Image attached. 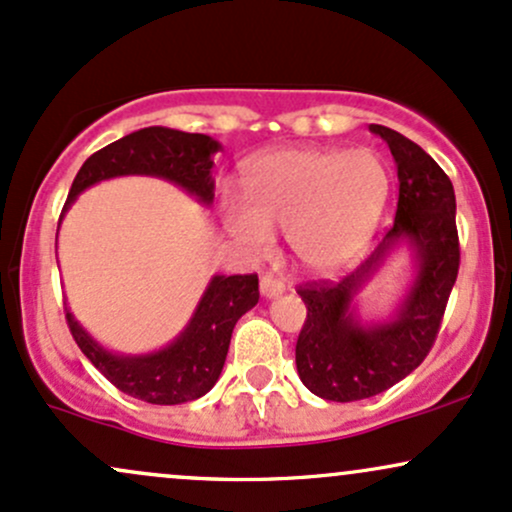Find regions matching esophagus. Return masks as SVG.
<instances>
[{"label":"esophagus","mask_w":512,"mask_h":512,"mask_svg":"<svg viewBox=\"0 0 512 512\" xmlns=\"http://www.w3.org/2000/svg\"><path fill=\"white\" fill-rule=\"evenodd\" d=\"M260 291L264 298H276L284 293V284H281L279 279H274L272 274H264L260 279Z\"/></svg>","instance_id":"esophagus-1"}]
</instances>
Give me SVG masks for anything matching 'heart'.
<instances>
[{"mask_svg":"<svg viewBox=\"0 0 512 512\" xmlns=\"http://www.w3.org/2000/svg\"><path fill=\"white\" fill-rule=\"evenodd\" d=\"M390 168L370 149H279L255 156L243 199L226 197L221 219L245 250L272 248L286 231L293 260L320 276L339 274L366 252L390 197Z\"/></svg>","mask_w":512,"mask_h":512,"instance_id":"heart-1","label":"heart"}]
</instances>
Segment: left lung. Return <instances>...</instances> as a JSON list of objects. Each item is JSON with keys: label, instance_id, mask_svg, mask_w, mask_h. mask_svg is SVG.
I'll return each instance as SVG.
<instances>
[{"label": "left lung", "instance_id": "obj_1", "mask_svg": "<svg viewBox=\"0 0 512 512\" xmlns=\"http://www.w3.org/2000/svg\"><path fill=\"white\" fill-rule=\"evenodd\" d=\"M397 166V214L383 243L337 284L301 286L305 315L296 342V368L310 392L330 402H356L390 390L421 366L436 342L440 320L460 269L455 190L445 170L404 134L370 125ZM399 244L412 250L417 276L398 313L363 326L353 298Z\"/></svg>", "mask_w": 512, "mask_h": 512}]
</instances>
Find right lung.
Wrapping results in <instances>:
<instances>
[{"mask_svg":"<svg viewBox=\"0 0 512 512\" xmlns=\"http://www.w3.org/2000/svg\"><path fill=\"white\" fill-rule=\"evenodd\" d=\"M221 149L207 134L170 127H144L86 158L72 182L64 211L81 192L120 175H151L182 187L204 207L214 202V154ZM62 211V214H64ZM260 301L257 274L211 276L195 313L178 337L151 354H115L101 346L67 310L74 342L117 390L149 404H185L207 395L226 363L236 322Z\"/></svg>","mask_w":512,"mask_h":512,"instance_id":"1","label":"right lung"}]
</instances>
